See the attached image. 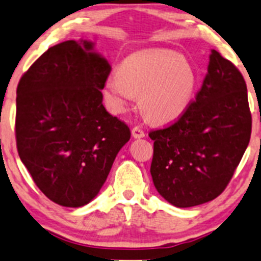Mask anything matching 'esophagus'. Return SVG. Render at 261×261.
<instances>
[{
    "label": "esophagus",
    "mask_w": 261,
    "mask_h": 261,
    "mask_svg": "<svg viewBox=\"0 0 261 261\" xmlns=\"http://www.w3.org/2000/svg\"><path fill=\"white\" fill-rule=\"evenodd\" d=\"M131 134H133V136L135 137V139H140V137L145 136V131L142 130L140 126H135V127H133V131H131Z\"/></svg>",
    "instance_id": "34e87169"
}]
</instances>
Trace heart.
Listing matches in <instances>:
<instances>
[{
  "mask_svg": "<svg viewBox=\"0 0 261 261\" xmlns=\"http://www.w3.org/2000/svg\"><path fill=\"white\" fill-rule=\"evenodd\" d=\"M197 85L193 67L174 50H146L127 57L119 74L109 75L104 96L111 111L121 114L140 94L142 111L157 124H166L190 107Z\"/></svg>",
  "mask_w": 261,
  "mask_h": 261,
  "instance_id": "obj_1",
  "label": "heart"
}]
</instances>
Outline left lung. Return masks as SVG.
<instances>
[{
    "label": "left lung",
    "instance_id": "left-lung-1",
    "mask_svg": "<svg viewBox=\"0 0 261 261\" xmlns=\"http://www.w3.org/2000/svg\"><path fill=\"white\" fill-rule=\"evenodd\" d=\"M207 70L187 110L148 134L153 140L154 187L179 208L222 194L250 141L251 113L242 73L214 49Z\"/></svg>",
    "mask_w": 261,
    "mask_h": 261
}]
</instances>
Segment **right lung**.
<instances>
[{"label": "right lung", "mask_w": 261, "mask_h": 261, "mask_svg": "<svg viewBox=\"0 0 261 261\" xmlns=\"http://www.w3.org/2000/svg\"><path fill=\"white\" fill-rule=\"evenodd\" d=\"M91 49L88 41L50 47L17 87L19 159L42 193L63 207H82L99 193L131 136L102 105L111 68Z\"/></svg>", "instance_id": "1"}]
</instances>
